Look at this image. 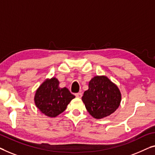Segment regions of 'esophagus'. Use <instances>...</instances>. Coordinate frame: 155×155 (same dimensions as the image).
<instances>
[{"mask_svg":"<svg viewBox=\"0 0 155 155\" xmlns=\"http://www.w3.org/2000/svg\"><path fill=\"white\" fill-rule=\"evenodd\" d=\"M76 95V97H78V98H81L82 97V93L81 92H78V93H77L75 94Z\"/></svg>","mask_w":155,"mask_h":155,"instance_id":"1","label":"esophagus"}]
</instances>
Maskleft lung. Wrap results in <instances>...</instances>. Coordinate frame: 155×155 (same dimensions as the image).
<instances>
[{
	"instance_id": "1",
	"label": "left lung",
	"mask_w": 155,
	"mask_h": 155,
	"mask_svg": "<svg viewBox=\"0 0 155 155\" xmlns=\"http://www.w3.org/2000/svg\"><path fill=\"white\" fill-rule=\"evenodd\" d=\"M82 101L90 114L101 119L114 113L121 101V92L106 76H95L89 81Z\"/></svg>"
}]
</instances>
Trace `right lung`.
<instances>
[{
    "instance_id": "obj_1",
    "label": "right lung",
    "mask_w": 155,
    "mask_h": 155,
    "mask_svg": "<svg viewBox=\"0 0 155 155\" xmlns=\"http://www.w3.org/2000/svg\"><path fill=\"white\" fill-rule=\"evenodd\" d=\"M55 77L47 78L37 89L34 101L41 113L50 117H55L66 109L75 96L67 87H59Z\"/></svg>"
}]
</instances>
